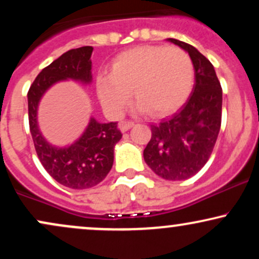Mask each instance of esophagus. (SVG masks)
<instances>
[{"label":"esophagus","mask_w":259,"mask_h":259,"mask_svg":"<svg viewBox=\"0 0 259 259\" xmlns=\"http://www.w3.org/2000/svg\"><path fill=\"white\" fill-rule=\"evenodd\" d=\"M133 126H134L133 121H126V120H124V121H120V123H119V130H120L121 133L127 132V130L132 129Z\"/></svg>","instance_id":"obj_1"}]
</instances>
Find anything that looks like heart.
Here are the masks:
<instances>
[{
    "label": "heart",
    "instance_id": "obj_1",
    "mask_svg": "<svg viewBox=\"0 0 259 259\" xmlns=\"http://www.w3.org/2000/svg\"><path fill=\"white\" fill-rule=\"evenodd\" d=\"M195 69L179 47L139 46L117 56L112 73H101L97 92L112 117H120L133 97L136 109L160 118L179 109L191 94Z\"/></svg>",
    "mask_w": 259,
    "mask_h": 259
}]
</instances>
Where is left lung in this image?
Masks as SVG:
<instances>
[{"instance_id":"left-lung-1","label":"left lung","mask_w":259,"mask_h":259,"mask_svg":"<svg viewBox=\"0 0 259 259\" xmlns=\"http://www.w3.org/2000/svg\"><path fill=\"white\" fill-rule=\"evenodd\" d=\"M189 53L195 69V85L185 105L159 124L144 150L146 164L158 177L179 181L191 178L207 163L222 123V86L212 63L191 45L167 38Z\"/></svg>"}]
</instances>
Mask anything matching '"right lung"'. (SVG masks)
I'll use <instances>...</instances> for the list:
<instances>
[{"mask_svg":"<svg viewBox=\"0 0 259 259\" xmlns=\"http://www.w3.org/2000/svg\"><path fill=\"white\" fill-rule=\"evenodd\" d=\"M91 46L69 50L41 70L28 92L29 125L41 164L57 183L74 190L100 184L114 160V147L121 139L117 121L100 123L91 117L84 133L67 146L53 145L42 135L37 120L38 105L47 91L58 82L73 80L82 85L92 82Z\"/></svg>","mask_w":259,"mask_h":259,"instance_id":"right-lung-1","label":"right lung"}]
</instances>
